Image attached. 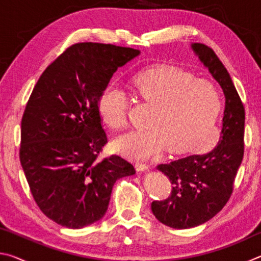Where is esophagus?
I'll use <instances>...</instances> for the list:
<instances>
[{
    "mask_svg": "<svg viewBox=\"0 0 261 261\" xmlns=\"http://www.w3.org/2000/svg\"><path fill=\"white\" fill-rule=\"evenodd\" d=\"M136 168H137V170H138V171H147L149 166L147 165V163H145V162H137L136 163Z\"/></svg>",
    "mask_w": 261,
    "mask_h": 261,
    "instance_id": "esophagus-1",
    "label": "esophagus"
}]
</instances>
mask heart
Here are the masks:
<instances>
[{"label":"heart","instance_id":"obj_1","mask_svg":"<svg viewBox=\"0 0 261 261\" xmlns=\"http://www.w3.org/2000/svg\"><path fill=\"white\" fill-rule=\"evenodd\" d=\"M136 99L152 106L146 129L132 130L115 139L114 148L132 160H145L166 146L170 151L201 152L212 147L218 132L215 122L221 98L214 85L183 70L160 67L131 79ZM127 99L120 86L110 83L99 96L98 110L110 129L126 125Z\"/></svg>","mask_w":261,"mask_h":261}]
</instances>
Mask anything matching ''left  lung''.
<instances>
[{"mask_svg": "<svg viewBox=\"0 0 261 261\" xmlns=\"http://www.w3.org/2000/svg\"><path fill=\"white\" fill-rule=\"evenodd\" d=\"M190 48L219 83L226 103L220 140L211 152L158 166V170L170 179L173 190L168 199L152 202V213L174 229L200 226L223 208L244 154V106L230 74L211 48L202 43H191Z\"/></svg>", "mask_w": 261, "mask_h": 261, "instance_id": "left-lung-1", "label": "left lung"}]
</instances>
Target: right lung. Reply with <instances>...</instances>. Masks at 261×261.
Masks as SVG:
<instances>
[{
    "label": "right lung",
    "instance_id": "add662e5",
    "mask_svg": "<svg viewBox=\"0 0 261 261\" xmlns=\"http://www.w3.org/2000/svg\"><path fill=\"white\" fill-rule=\"evenodd\" d=\"M138 49L83 42L48 67L26 105L19 158L42 213L70 229L103 218L115 182L136 174L121 156L96 161L107 136L99 96L118 68Z\"/></svg>",
    "mask_w": 261,
    "mask_h": 261
}]
</instances>
